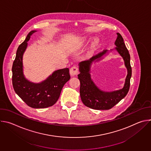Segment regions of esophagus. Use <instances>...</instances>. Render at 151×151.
<instances>
[{
  "mask_svg": "<svg viewBox=\"0 0 151 151\" xmlns=\"http://www.w3.org/2000/svg\"><path fill=\"white\" fill-rule=\"evenodd\" d=\"M79 73V71H78V68L74 66H73L72 68H70V75L71 76H75L76 75H77Z\"/></svg>",
  "mask_w": 151,
  "mask_h": 151,
  "instance_id": "1",
  "label": "esophagus"
}]
</instances>
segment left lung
<instances>
[{
	"label": "left lung",
	"mask_w": 151,
	"mask_h": 151,
	"mask_svg": "<svg viewBox=\"0 0 151 151\" xmlns=\"http://www.w3.org/2000/svg\"><path fill=\"white\" fill-rule=\"evenodd\" d=\"M117 37L115 42V47L111 51L104 50L103 52L93 56L88 60L79 63L78 75L80 81V96L82 103L90 108L96 110H108L118 103L127 94L130 85L132 77V68L130 65V55L122 36L117 33ZM116 50L123 57L125 66L127 70V75L122 89L112 92H105L100 89L91 78V69L92 64L103 59L109 52Z\"/></svg>",
	"instance_id": "1"
}]
</instances>
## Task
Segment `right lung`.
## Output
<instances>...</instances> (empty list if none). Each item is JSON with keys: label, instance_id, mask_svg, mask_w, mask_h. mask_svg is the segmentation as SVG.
Instances as JSON below:
<instances>
[{"label": "right lung", "instance_id": "1", "mask_svg": "<svg viewBox=\"0 0 151 151\" xmlns=\"http://www.w3.org/2000/svg\"><path fill=\"white\" fill-rule=\"evenodd\" d=\"M36 32L31 31L17 49L12 68V85L16 94L29 106L41 109L52 106L57 102L63 86L70 76L69 69L64 68L55 70L46 79L39 83L33 82L25 77L23 54L27 47V42Z\"/></svg>", "mask_w": 151, "mask_h": 151}]
</instances>
